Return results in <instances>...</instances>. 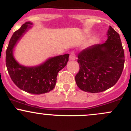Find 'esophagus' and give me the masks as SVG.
Wrapping results in <instances>:
<instances>
[{
    "mask_svg": "<svg viewBox=\"0 0 131 131\" xmlns=\"http://www.w3.org/2000/svg\"><path fill=\"white\" fill-rule=\"evenodd\" d=\"M75 58H76V56H75V54L74 52H72V53L70 54V57H69V59L70 61H73L75 59Z\"/></svg>",
    "mask_w": 131,
    "mask_h": 131,
    "instance_id": "esophagus-1",
    "label": "esophagus"
}]
</instances>
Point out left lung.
I'll list each match as a JSON object with an SVG mask.
<instances>
[{
    "label": "left lung",
    "instance_id": "obj_1",
    "mask_svg": "<svg viewBox=\"0 0 131 131\" xmlns=\"http://www.w3.org/2000/svg\"><path fill=\"white\" fill-rule=\"evenodd\" d=\"M106 35L105 43L90 46L78 54L80 70L75 82L85 92L107 90L117 82L122 73L125 59L119 34L110 26Z\"/></svg>",
    "mask_w": 131,
    "mask_h": 131
}]
</instances>
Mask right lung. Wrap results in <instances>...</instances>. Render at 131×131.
<instances>
[{"label":"right lung","instance_id":"obj_1","mask_svg":"<svg viewBox=\"0 0 131 131\" xmlns=\"http://www.w3.org/2000/svg\"><path fill=\"white\" fill-rule=\"evenodd\" d=\"M32 25L31 22H26L13 34L6 51V63L12 80L19 89L30 94H42L54 88L58 72L67 65L69 54L49 58L36 66L19 64L14 58L13 51Z\"/></svg>","mask_w":131,"mask_h":131}]
</instances>
